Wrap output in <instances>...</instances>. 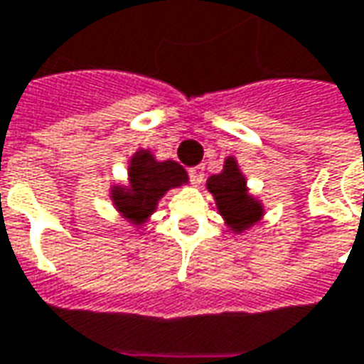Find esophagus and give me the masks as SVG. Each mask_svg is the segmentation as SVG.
I'll list each match as a JSON object with an SVG mask.
<instances>
[{"instance_id": "1", "label": "esophagus", "mask_w": 364, "mask_h": 364, "mask_svg": "<svg viewBox=\"0 0 364 364\" xmlns=\"http://www.w3.org/2000/svg\"><path fill=\"white\" fill-rule=\"evenodd\" d=\"M189 177H191V181L195 183V185H200V183H203V177H205V167H200V165H197V167H191Z\"/></svg>"}]
</instances>
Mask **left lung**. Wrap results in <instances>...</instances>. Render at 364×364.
<instances>
[{"mask_svg":"<svg viewBox=\"0 0 364 364\" xmlns=\"http://www.w3.org/2000/svg\"><path fill=\"white\" fill-rule=\"evenodd\" d=\"M207 189L217 200L218 213L235 232H242L250 228L264 215L260 203L248 195L246 179L240 173L235 157H226L223 173L208 177Z\"/></svg>","mask_w":364,"mask_h":364,"instance_id":"left-lung-1","label":"left lung"}]
</instances>
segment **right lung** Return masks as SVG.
Listing matches in <instances>:
<instances>
[{
	"label": "right lung",
	"instance_id": "1",
	"mask_svg": "<svg viewBox=\"0 0 364 364\" xmlns=\"http://www.w3.org/2000/svg\"><path fill=\"white\" fill-rule=\"evenodd\" d=\"M129 187L116 185L112 200L132 225H144L156 210L157 200L173 187L187 183V171L175 161H157L147 149L129 159Z\"/></svg>",
	"mask_w": 364,
	"mask_h": 364
}]
</instances>
